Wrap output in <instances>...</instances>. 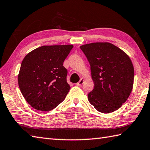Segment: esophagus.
Wrapping results in <instances>:
<instances>
[{"mask_svg":"<svg viewBox=\"0 0 150 150\" xmlns=\"http://www.w3.org/2000/svg\"><path fill=\"white\" fill-rule=\"evenodd\" d=\"M83 83H84V79L81 78V79H80V81H79L78 83H76V85H77V86H81V85H82L83 84Z\"/></svg>","mask_w":150,"mask_h":150,"instance_id":"esophagus-1","label":"esophagus"}]
</instances>
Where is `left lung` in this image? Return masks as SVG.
Instances as JSON below:
<instances>
[{"instance_id": "obj_1", "label": "left lung", "mask_w": 150, "mask_h": 150, "mask_svg": "<svg viewBox=\"0 0 150 150\" xmlns=\"http://www.w3.org/2000/svg\"><path fill=\"white\" fill-rule=\"evenodd\" d=\"M90 63L95 84L88 100L96 110L110 113L121 107L132 91L134 69L130 57L108 42L80 46Z\"/></svg>"}]
</instances>
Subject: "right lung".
I'll return each mask as SVG.
<instances>
[{"label":"right lung","mask_w":150,"mask_h":150,"mask_svg":"<svg viewBox=\"0 0 150 150\" xmlns=\"http://www.w3.org/2000/svg\"><path fill=\"white\" fill-rule=\"evenodd\" d=\"M73 45H43L28 53L21 63L18 81L28 103L50 111L63 102L70 89L63 66Z\"/></svg>","instance_id":"add662e5"}]
</instances>
